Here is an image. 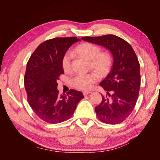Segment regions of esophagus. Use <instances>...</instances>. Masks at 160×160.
<instances>
[{"label": "esophagus", "mask_w": 160, "mask_h": 160, "mask_svg": "<svg viewBox=\"0 0 160 160\" xmlns=\"http://www.w3.org/2000/svg\"><path fill=\"white\" fill-rule=\"evenodd\" d=\"M91 93V91H83V94L84 96H86V95H88V94H89Z\"/></svg>", "instance_id": "34e87169"}]
</instances>
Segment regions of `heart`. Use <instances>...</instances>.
Wrapping results in <instances>:
<instances>
[{"instance_id": "b5f03b06", "label": "heart", "mask_w": 160, "mask_h": 160, "mask_svg": "<svg viewBox=\"0 0 160 160\" xmlns=\"http://www.w3.org/2000/svg\"><path fill=\"white\" fill-rule=\"evenodd\" d=\"M74 52L87 60L89 61V67L98 72L101 76H105L110 71L113 65L111 54L106 51H101V48L91 42H84L77 46ZM72 54L67 51L61 59V66L65 72L71 71ZM99 80L98 74L94 72L88 74H77L71 79V83L75 88L87 91L93 88Z\"/></svg>"}]
</instances>
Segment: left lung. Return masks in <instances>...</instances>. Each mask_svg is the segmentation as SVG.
Instances as JSON below:
<instances>
[{"label":"left lung","mask_w":160,"mask_h":160,"mask_svg":"<svg viewBox=\"0 0 160 160\" xmlns=\"http://www.w3.org/2000/svg\"><path fill=\"white\" fill-rule=\"evenodd\" d=\"M81 38L102 45L112 53V69L100 83L108 95H101L102 101L95 109L101 122L122 123L132 113L138 98L141 77L137 55L129 42L114 35Z\"/></svg>","instance_id":"obj_1"}]
</instances>
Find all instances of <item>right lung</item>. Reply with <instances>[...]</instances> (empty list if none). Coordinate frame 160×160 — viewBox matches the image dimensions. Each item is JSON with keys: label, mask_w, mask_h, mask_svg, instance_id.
Returning a JSON list of instances; mask_svg holds the SVG:
<instances>
[{"label": "right lung", "mask_w": 160, "mask_h": 160, "mask_svg": "<svg viewBox=\"0 0 160 160\" xmlns=\"http://www.w3.org/2000/svg\"><path fill=\"white\" fill-rule=\"evenodd\" d=\"M77 37H56L37 47L27 64L24 77L27 100L35 113L48 123H58L69 119L77 105L84 98L81 91L70 89L59 93L57 81L64 73L61 59Z\"/></svg>", "instance_id": "add662e5"}]
</instances>
